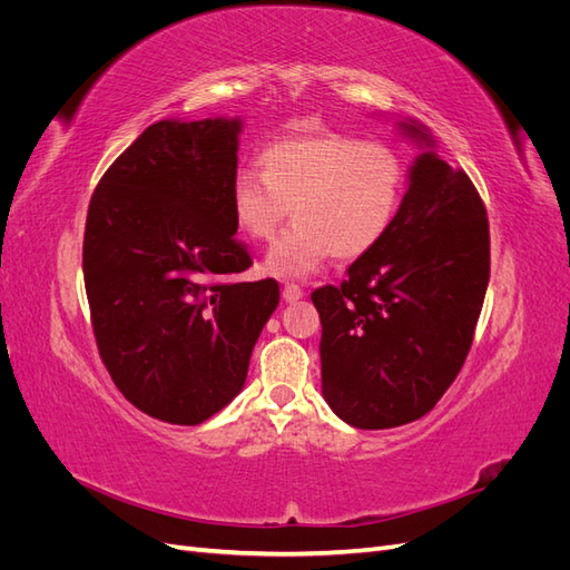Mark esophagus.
<instances>
[{"mask_svg":"<svg viewBox=\"0 0 570 570\" xmlns=\"http://www.w3.org/2000/svg\"><path fill=\"white\" fill-rule=\"evenodd\" d=\"M302 297H304V289H302L299 285L287 283V285L283 287V299H285V302H297V299H302Z\"/></svg>","mask_w":570,"mask_h":570,"instance_id":"34e87169","label":"esophagus"}]
</instances>
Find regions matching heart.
<instances>
[{"mask_svg":"<svg viewBox=\"0 0 570 570\" xmlns=\"http://www.w3.org/2000/svg\"><path fill=\"white\" fill-rule=\"evenodd\" d=\"M262 168L235 174L233 218L252 239H271L292 209L297 220L266 254V271L281 278H304L331 254L358 258L371 252L406 189L400 149L342 132L273 142L262 151Z\"/></svg>","mask_w":570,"mask_h":570,"instance_id":"b5f03b06","label":"heart"}]
</instances>
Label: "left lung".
<instances>
[{
  "mask_svg": "<svg viewBox=\"0 0 570 570\" xmlns=\"http://www.w3.org/2000/svg\"><path fill=\"white\" fill-rule=\"evenodd\" d=\"M396 130L419 149L390 230L318 287L323 400L354 428L416 421L454 383L469 356L490 281V226L478 189L440 159L413 118Z\"/></svg>",
  "mask_w": 570,
  "mask_h": 570,
  "instance_id": "left-lung-1",
  "label": "left lung"
}]
</instances>
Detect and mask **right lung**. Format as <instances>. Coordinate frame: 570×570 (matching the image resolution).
Returning <instances> with one entry per match:
<instances>
[{"label": "right lung", "instance_id": "1", "mask_svg": "<svg viewBox=\"0 0 570 570\" xmlns=\"http://www.w3.org/2000/svg\"><path fill=\"white\" fill-rule=\"evenodd\" d=\"M243 118H166L109 166L90 199L82 273L99 356L147 416L212 419L243 392L281 302L235 239L230 185Z\"/></svg>", "mask_w": 570, "mask_h": 570}]
</instances>
